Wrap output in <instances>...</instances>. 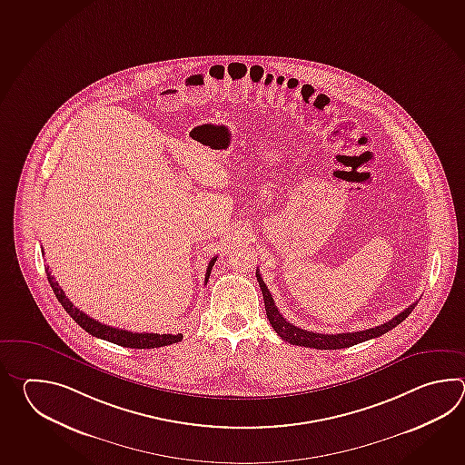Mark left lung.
Returning <instances> with one entry per match:
<instances>
[{"label": "left lung", "mask_w": 465, "mask_h": 465, "mask_svg": "<svg viewBox=\"0 0 465 465\" xmlns=\"http://www.w3.org/2000/svg\"><path fill=\"white\" fill-rule=\"evenodd\" d=\"M256 277L259 287L262 291V296H264V306H266L267 319H269L271 326L276 331L277 336L281 337L282 341L289 342V344H294V346L329 349V351L331 349H346V347L356 346L359 342H364V341H369V339L382 336V334L389 332L391 329L399 326L405 317L414 311L415 307L414 302V304L405 307L401 314L392 317L391 321H387V322L381 324V326L366 329V331L342 332V334H319V332H312V331H306V329L294 326V324H291L289 321L281 316V312L277 311V306L274 304V299L271 297V292H269V289L264 284L262 277L259 274V271H256Z\"/></svg>", "instance_id": "obj_1"}]
</instances>
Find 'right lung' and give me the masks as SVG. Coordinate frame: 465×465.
<instances>
[{"instance_id":"obj_1","label":"right lung","mask_w":465,"mask_h":465,"mask_svg":"<svg viewBox=\"0 0 465 465\" xmlns=\"http://www.w3.org/2000/svg\"><path fill=\"white\" fill-rule=\"evenodd\" d=\"M218 256L213 257L209 261L208 269H206V279L204 282H208L211 269L214 266ZM46 274H48V282H50L53 292L56 294V299L60 301L61 306L64 307V311L73 317V321L83 327L91 336L99 337L109 341L113 344L118 346L131 347V349H154V347L169 346V344H176L179 341H183V334H153V332H131L118 327L106 326L101 324L98 321H94L93 317L84 314L83 311H79L78 307L71 302L70 299L64 294V291L61 289L58 281L51 276L50 266H46Z\"/></svg>"}]
</instances>
